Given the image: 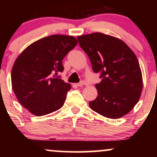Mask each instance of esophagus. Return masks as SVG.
Here are the masks:
<instances>
[{
    "instance_id": "obj_1",
    "label": "esophagus",
    "mask_w": 157,
    "mask_h": 157,
    "mask_svg": "<svg viewBox=\"0 0 157 157\" xmlns=\"http://www.w3.org/2000/svg\"><path fill=\"white\" fill-rule=\"evenodd\" d=\"M77 85L78 86H84V85H86V82H85V81H81V82H78Z\"/></svg>"
}]
</instances>
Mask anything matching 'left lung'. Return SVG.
<instances>
[{"label":"left lung","instance_id":"8db88e82","mask_svg":"<svg viewBox=\"0 0 157 157\" xmlns=\"http://www.w3.org/2000/svg\"><path fill=\"white\" fill-rule=\"evenodd\" d=\"M77 40L89 56L93 71L100 72L102 78L95 85L98 94L89 102L90 108L111 119L127 114L140 100L143 86L134 52L120 39L100 32L78 36Z\"/></svg>","mask_w":157,"mask_h":157}]
</instances>
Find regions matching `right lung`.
Here are the masks:
<instances>
[{
    "label": "right lung",
    "instance_id": "add662e5",
    "mask_svg": "<svg viewBox=\"0 0 157 157\" xmlns=\"http://www.w3.org/2000/svg\"><path fill=\"white\" fill-rule=\"evenodd\" d=\"M73 36L53 35L35 41L17 57L11 74L20 103L35 116H44L63 105L69 83L57 75L62 60L77 44Z\"/></svg>",
    "mask_w": 157,
    "mask_h": 157
}]
</instances>
